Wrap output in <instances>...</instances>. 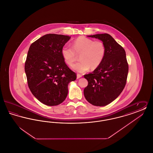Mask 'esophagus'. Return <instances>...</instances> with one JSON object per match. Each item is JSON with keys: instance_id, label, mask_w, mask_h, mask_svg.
Wrapping results in <instances>:
<instances>
[{"instance_id": "34e87169", "label": "esophagus", "mask_w": 153, "mask_h": 153, "mask_svg": "<svg viewBox=\"0 0 153 153\" xmlns=\"http://www.w3.org/2000/svg\"><path fill=\"white\" fill-rule=\"evenodd\" d=\"M82 77V76L80 74H77V79H80V77Z\"/></svg>"}]
</instances>
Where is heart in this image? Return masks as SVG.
<instances>
[{
    "instance_id": "obj_1",
    "label": "heart",
    "mask_w": 153,
    "mask_h": 153,
    "mask_svg": "<svg viewBox=\"0 0 153 153\" xmlns=\"http://www.w3.org/2000/svg\"><path fill=\"white\" fill-rule=\"evenodd\" d=\"M106 53L104 44L85 36H80L73 41L72 48L64 46L61 49V54L66 63L72 65L79 55L80 61L72 66L73 70L84 73L89 69H95L102 64Z\"/></svg>"
}]
</instances>
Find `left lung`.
Segmentation results:
<instances>
[{
	"label": "left lung",
	"mask_w": 153,
	"mask_h": 153,
	"mask_svg": "<svg viewBox=\"0 0 153 153\" xmlns=\"http://www.w3.org/2000/svg\"><path fill=\"white\" fill-rule=\"evenodd\" d=\"M89 37L101 40L106 53L102 64L92 73L85 74L88 84L84 88L86 100L95 106H105L115 100L126 85L128 65L123 47L108 34H98Z\"/></svg>",
	"instance_id": "obj_1"
}]
</instances>
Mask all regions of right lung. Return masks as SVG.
I'll return each mask as SVG.
<instances>
[{
  "instance_id": "add662e5",
  "label": "right lung",
  "mask_w": 153,
  "mask_h": 153,
  "mask_svg": "<svg viewBox=\"0 0 153 153\" xmlns=\"http://www.w3.org/2000/svg\"><path fill=\"white\" fill-rule=\"evenodd\" d=\"M71 36L48 34L30 46L25 65L30 91L44 104L62 103L68 95V86L76 79V73L65 62L61 49Z\"/></svg>"
}]
</instances>
